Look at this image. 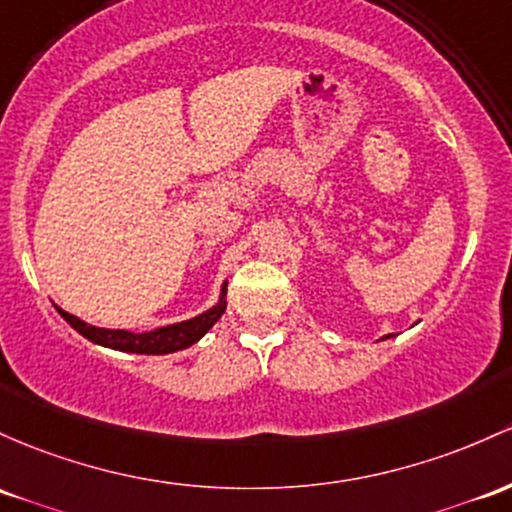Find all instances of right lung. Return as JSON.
Segmentation results:
<instances>
[{"mask_svg": "<svg viewBox=\"0 0 512 512\" xmlns=\"http://www.w3.org/2000/svg\"><path fill=\"white\" fill-rule=\"evenodd\" d=\"M226 286H223V294L218 306L209 308L206 313L196 316L192 320H184V323H174V325H165V328L150 330V333H128V330H106V328H94V325L84 323V320L75 318L72 313L58 308L60 316H63L77 333L84 335L87 340L97 342V345L104 347H114V350L121 352H136V355H167V352H177L184 350V347L194 345L196 340L204 338L206 330L216 323L218 318L223 316L226 311Z\"/></svg>", "mask_w": 512, "mask_h": 512, "instance_id": "add662e5", "label": "right lung"}]
</instances>
